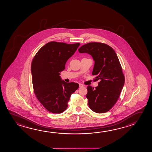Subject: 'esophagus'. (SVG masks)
<instances>
[{"instance_id": "obj_1", "label": "esophagus", "mask_w": 152, "mask_h": 152, "mask_svg": "<svg viewBox=\"0 0 152 152\" xmlns=\"http://www.w3.org/2000/svg\"><path fill=\"white\" fill-rule=\"evenodd\" d=\"M79 87H84V85L82 84V83H79Z\"/></svg>"}]
</instances>
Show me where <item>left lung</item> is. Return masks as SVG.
Here are the masks:
<instances>
[{
	"label": "left lung",
	"instance_id": "obj_1",
	"mask_svg": "<svg viewBox=\"0 0 152 152\" xmlns=\"http://www.w3.org/2000/svg\"><path fill=\"white\" fill-rule=\"evenodd\" d=\"M80 53H87L94 61L92 75H96L98 86L87 87L86 98L90 108L96 113L108 111L118 100L125 83V77L116 52L111 47L100 42H91L81 46Z\"/></svg>",
	"mask_w": 152,
	"mask_h": 152
}]
</instances>
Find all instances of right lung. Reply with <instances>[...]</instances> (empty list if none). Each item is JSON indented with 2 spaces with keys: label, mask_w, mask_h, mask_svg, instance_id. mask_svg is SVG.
<instances>
[{
  "label": "right lung",
  "mask_w": 152,
  "mask_h": 152,
  "mask_svg": "<svg viewBox=\"0 0 152 152\" xmlns=\"http://www.w3.org/2000/svg\"><path fill=\"white\" fill-rule=\"evenodd\" d=\"M80 45L50 42L42 47L33 58L31 72L34 94L52 113L65 111L71 94L79 87L77 83L62 80L60 72L65 69L66 61Z\"/></svg>",
  "instance_id": "right-lung-1"
}]
</instances>
